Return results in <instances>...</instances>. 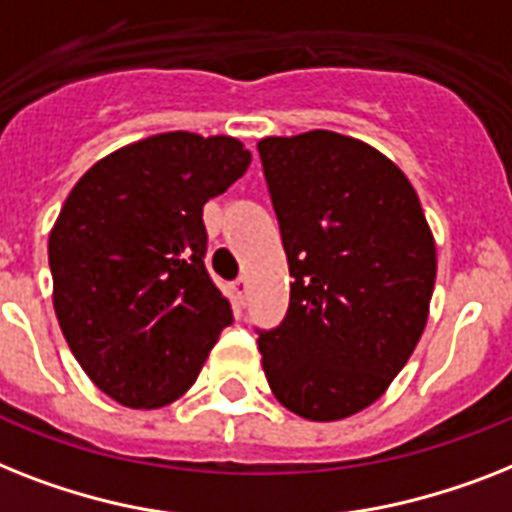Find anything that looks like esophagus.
Wrapping results in <instances>:
<instances>
[{
    "label": "esophagus",
    "instance_id": "1",
    "mask_svg": "<svg viewBox=\"0 0 512 512\" xmlns=\"http://www.w3.org/2000/svg\"><path fill=\"white\" fill-rule=\"evenodd\" d=\"M247 289H249V284H247V278H236V281H234V292H236V297H239V299H242V302H244V299H247Z\"/></svg>",
    "mask_w": 512,
    "mask_h": 512
}]
</instances>
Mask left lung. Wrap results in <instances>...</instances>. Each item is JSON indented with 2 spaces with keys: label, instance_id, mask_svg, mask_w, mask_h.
Segmentation results:
<instances>
[{
  "label": "left lung",
  "instance_id": "8db88e82",
  "mask_svg": "<svg viewBox=\"0 0 512 512\" xmlns=\"http://www.w3.org/2000/svg\"><path fill=\"white\" fill-rule=\"evenodd\" d=\"M294 284L257 328L276 400L307 421L376 402L421 339L436 249L418 194L381 152L334 131L257 144Z\"/></svg>",
  "mask_w": 512,
  "mask_h": 512
}]
</instances>
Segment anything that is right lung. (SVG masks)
<instances>
[{
    "instance_id": "right-lung-1",
    "label": "right lung",
    "mask_w": 512,
    "mask_h": 512,
    "mask_svg": "<svg viewBox=\"0 0 512 512\" xmlns=\"http://www.w3.org/2000/svg\"><path fill=\"white\" fill-rule=\"evenodd\" d=\"M249 160L231 136H149L99 160L65 199L49 236L54 313L86 376L120 405L181 397L234 323L205 268L202 207Z\"/></svg>"
}]
</instances>
